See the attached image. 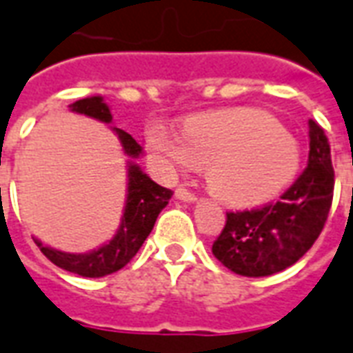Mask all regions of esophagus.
<instances>
[{
  "label": "esophagus",
  "mask_w": 353,
  "mask_h": 353,
  "mask_svg": "<svg viewBox=\"0 0 353 353\" xmlns=\"http://www.w3.org/2000/svg\"><path fill=\"white\" fill-rule=\"evenodd\" d=\"M174 196L179 197L181 201H186V203H192V201H196L197 197L194 192H190V190H186L184 186H179L176 188V192H174Z\"/></svg>",
  "instance_id": "34e87169"
}]
</instances>
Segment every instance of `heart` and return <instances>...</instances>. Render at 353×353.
<instances>
[{
    "mask_svg": "<svg viewBox=\"0 0 353 353\" xmlns=\"http://www.w3.org/2000/svg\"><path fill=\"white\" fill-rule=\"evenodd\" d=\"M146 141L171 169H207L212 194L234 207L268 201L301 169L299 142L276 117L256 108H226L190 117L182 134L152 123Z\"/></svg>",
    "mask_w": 353,
    "mask_h": 353,
    "instance_id": "1",
    "label": "heart"
}]
</instances>
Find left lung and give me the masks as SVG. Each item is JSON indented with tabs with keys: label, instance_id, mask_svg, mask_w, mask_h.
<instances>
[{
	"label": "left lung",
	"instance_id": "1",
	"mask_svg": "<svg viewBox=\"0 0 353 353\" xmlns=\"http://www.w3.org/2000/svg\"><path fill=\"white\" fill-rule=\"evenodd\" d=\"M334 190L331 146L325 131L310 119L308 167L279 201L251 211L226 212V224L212 254L247 277L277 274L302 259L321 234Z\"/></svg>",
	"mask_w": 353,
	"mask_h": 353
}]
</instances>
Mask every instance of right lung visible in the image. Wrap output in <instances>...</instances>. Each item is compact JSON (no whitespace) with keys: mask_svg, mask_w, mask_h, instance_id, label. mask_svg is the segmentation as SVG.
<instances>
[{"mask_svg":"<svg viewBox=\"0 0 353 353\" xmlns=\"http://www.w3.org/2000/svg\"><path fill=\"white\" fill-rule=\"evenodd\" d=\"M70 108L72 112L91 116L104 123L112 121L110 108L106 106V102L102 101V97L81 99V101L70 104ZM114 131L119 137L127 156H141V144L134 141L129 132L116 129V127H114ZM171 196V190L156 184L146 172H142L139 165L129 163V188H127L123 219H121V226L117 230V234L110 243L102 245L101 249L87 252V254H72V252H62L51 249V247H45L37 239L34 241L39 247V251L59 268L83 277L108 276V274H114L117 270L123 268L125 264L139 252L156 224L157 214L161 212L165 205L169 203Z\"/></svg>","mask_w":353,"mask_h":353,"instance_id":"1","label":"right lung"}]
</instances>
